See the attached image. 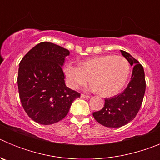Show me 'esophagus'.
I'll return each mask as SVG.
<instances>
[{
    "label": "esophagus",
    "instance_id": "34e87169",
    "mask_svg": "<svg viewBox=\"0 0 160 160\" xmlns=\"http://www.w3.org/2000/svg\"><path fill=\"white\" fill-rule=\"evenodd\" d=\"M81 98H90V96L87 95V94H81Z\"/></svg>",
    "mask_w": 160,
    "mask_h": 160
}]
</instances>
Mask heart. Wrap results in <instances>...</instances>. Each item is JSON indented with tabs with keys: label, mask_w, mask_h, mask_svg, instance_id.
<instances>
[{
	"label": "heart",
	"mask_w": 160,
	"mask_h": 160,
	"mask_svg": "<svg viewBox=\"0 0 160 160\" xmlns=\"http://www.w3.org/2000/svg\"><path fill=\"white\" fill-rule=\"evenodd\" d=\"M130 64L120 55H103L82 62L78 66L68 62L63 67L68 86L77 90L90 80L89 89L100 95L111 97L118 94L128 81Z\"/></svg>",
	"instance_id": "obj_1"
}]
</instances>
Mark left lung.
<instances>
[{
  "mask_svg": "<svg viewBox=\"0 0 160 160\" xmlns=\"http://www.w3.org/2000/svg\"><path fill=\"white\" fill-rule=\"evenodd\" d=\"M120 51L133 66L132 75L123 92L106 98L103 108L93 113L96 121L107 128H120L132 121L140 109L146 90L142 65L128 52Z\"/></svg>",
  "mask_w": 160,
  "mask_h": 160,
  "instance_id": "1",
  "label": "left lung"
}]
</instances>
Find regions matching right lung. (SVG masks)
<instances>
[{
    "label": "right lung",
    "mask_w": 160,
    "mask_h": 160,
    "mask_svg": "<svg viewBox=\"0 0 160 160\" xmlns=\"http://www.w3.org/2000/svg\"><path fill=\"white\" fill-rule=\"evenodd\" d=\"M70 51L44 42L28 52L19 64L18 91L22 105L29 118L50 125L64 118L80 94L67 87L62 68Z\"/></svg>",
    "instance_id": "obj_1"
}]
</instances>
